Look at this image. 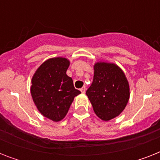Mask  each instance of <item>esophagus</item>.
<instances>
[{
  "mask_svg": "<svg viewBox=\"0 0 160 160\" xmlns=\"http://www.w3.org/2000/svg\"><path fill=\"white\" fill-rule=\"evenodd\" d=\"M85 90H86V88H85V86H84V87H82L81 89H80V91H81V93H83V94H85Z\"/></svg>",
  "mask_w": 160,
  "mask_h": 160,
  "instance_id": "esophagus-1",
  "label": "esophagus"
}]
</instances>
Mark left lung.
Returning a JSON list of instances; mask_svg holds the SVG:
<instances>
[{"mask_svg": "<svg viewBox=\"0 0 160 160\" xmlns=\"http://www.w3.org/2000/svg\"><path fill=\"white\" fill-rule=\"evenodd\" d=\"M94 79L86 91L93 109L100 119L108 121L118 116L129 99V86L124 72L114 64L98 62Z\"/></svg>", "mask_w": 160, "mask_h": 160, "instance_id": "obj_1", "label": "left lung"}]
</instances>
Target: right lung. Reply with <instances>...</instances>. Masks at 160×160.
Returning <instances> with one entry per match:
<instances>
[{
	"instance_id": "obj_1",
	"label": "right lung",
	"mask_w": 160,
	"mask_h": 160,
	"mask_svg": "<svg viewBox=\"0 0 160 160\" xmlns=\"http://www.w3.org/2000/svg\"><path fill=\"white\" fill-rule=\"evenodd\" d=\"M70 61L62 57L49 59L35 73L31 93L37 109L44 116L58 122L65 118L80 90L66 75Z\"/></svg>"
}]
</instances>
